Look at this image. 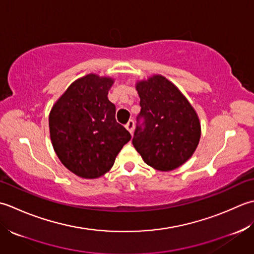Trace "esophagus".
Masks as SVG:
<instances>
[{
	"instance_id": "1",
	"label": "esophagus",
	"mask_w": 254,
	"mask_h": 254,
	"mask_svg": "<svg viewBox=\"0 0 254 254\" xmlns=\"http://www.w3.org/2000/svg\"><path fill=\"white\" fill-rule=\"evenodd\" d=\"M126 129L127 130L130 132V133H132V131H133V127H134V123H133V121L132 120H130L129 121L127 124H126Z\"/></svg>"
}]
</instances>
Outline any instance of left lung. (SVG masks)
Here are the masks:
<instances>
[{
	"instance_id": "8db88e82",
	"label": "left lung",
	"mask_w": 254,
	"mask_h": 254,
	"mask_svg": "<svg viewBox=\"0 0 254 254\" xmlns=\"http://www.w3.org/2000/svg\"><path fill=\"white\" fill-rule=\"evenodd\" d=\"M143 128L132 144L143 161L159 171H172L193 156L200 139L197 113L179 87L161 74L136 82Z\"/></svg>"
}]
</instances>
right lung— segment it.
I'll list each match as a JSON object with an SVG mask.
<instances>
[{
  "mask_svg": "<svg viewBox=\"0 0 254 254\" xmlns=\"http://www.w3.org/2000/svg\"><path fill=\"white\" fill-rule=\"evenodd\" d=\"M111 76L86 74L69 85L49 113L51 143L61 163L83 179L107 173L130 133L116 122L108 100Z\"/></svg>",
  "mask_w": 254,
  "mask_h": 254,
  "instance_id": "right-lung-1",
  "label": "right lung"
}]
</instances>
